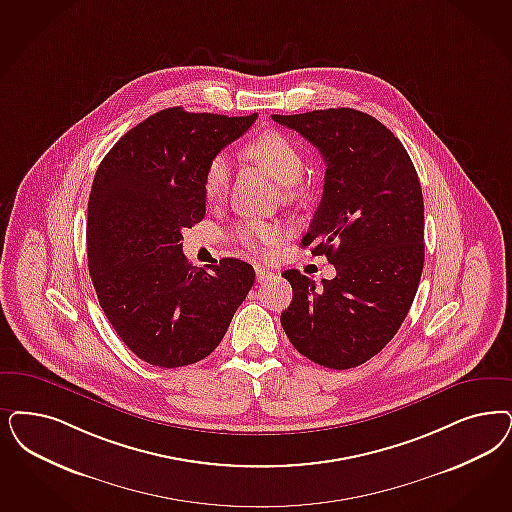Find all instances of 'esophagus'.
Returning <instances> with one entry per match:
<instances>
[{"instance_id":"34e87169","label":"esophagus","mask_w":512,"mask_h":512,"mask_svg":"<svg viewBox=\"0 0 512 512\" xmlns=\"http://www.w3.org/2000/svg\"><path fill=\"white\" fill-rule=\"evenodd\" d=\"M255 276H257V282L263 283L266 280H272L276 274L272 270L265 268V266L257 265L255 266Z\"/></svg>"}]
</instances>
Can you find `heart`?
Instances as JSON below:
<instances>
[{"mask_svg":"<svg viewBox=\"0 0 512 512\" xmlns=\"http://www.w3.org/2000/svg\"><path fill=\"white\" fill-rule=\"evenodd\" d=\"M247 157L259 162L270 176L274 177L287 191L297 185L304 176V157L297 143L282 132L270 130L255 140L249 141L246 147ZM230 181V162L227 155L219 153L212 157L204 172V194L208 200L223 198ZM234 236L238 242L255 251H265L282 238V230L272 223L247 219L242 221Z\"/></svg>","mask_w":512,"mask_h":512,"instance_id":"obj_1","label":"heart"}]
</instances>
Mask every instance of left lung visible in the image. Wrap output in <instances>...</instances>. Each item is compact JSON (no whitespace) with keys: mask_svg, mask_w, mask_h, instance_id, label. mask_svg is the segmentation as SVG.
I'll list each match as a JSON object with an SVG mask.
<instances>
[{"mask_svg":"<svg viewBox=\"0 0 512 512\" xmlns=\"http://www.w3.org/2000/svg\"><path fill=\"white\" fill-rule=\"evenodd\" d=\"M325 160L318 210L300 246L335 265L321 285L299 270L282 327L297 352L327 369H353L399 331L423 270V196L403 143L350 107L272 115Z\"/></svg>","mask_w":512,"mask_h":512,"instance_id":"obj_1","label":"left lung"}]
</instances>
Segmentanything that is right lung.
I'll return each instance as SVG.
<instances>
[{
  "label": "right lung",
  "instance_id": "obj_1",
  "mask_svg": "<svg viewBox=\"0 0 512 512\" xmlns=\"http://www.w3.org/2000/svg\"><path fill=\"white\" fill-rule=\"evenodd\" d=\"M255 119L168 107L128 130L96 170L90 278L117 335L149 365L176 369L208 357L255 282L240 259L191 266L181 242V230L204 219L208 162Z\"/></svg>",
  "mask_w": 512,
  "mask_h": 512
}]
</instances>
